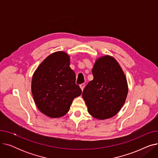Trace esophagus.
Here are the masks:
<instances>
[{
	"label": "esophagus",
	"mask_w": 158,
	"mask_h": 158,
	"mask_svg": "<svg viewBox=\"0 0 158 158\" xmlns=\"http://www.w3.org/2000/svg\"><path fill=\"white\" fill-rule=\"evenodd\" d=\"M80 88H81V89L82 91H83L84 88H85V84H84V83H83V84H81V85H80Z\"/></svg>",
	"instance_id": "esophagus-1"
}]
</instances>
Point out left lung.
Wrapping results in <instances>:
<instances>
[{"label":"left lung","mask_w":158,"mask_h":158,"mask_svg":"<svg viewBox=\"0 0 158 158\" xmlns=\"http://www.w3.org/2000/svg\"><path fill=\"white\" fill-rule=\"evenodd\" d=\"M94 79L82 92L88 113L104 120L117 114L126 102L127 82L121 66L112 56L99 57L92 69Z\"/></svg>","instance_id":"8db88e82"}]
</instances>
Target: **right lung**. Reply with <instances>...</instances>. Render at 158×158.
<instances>
[{"label": "right lung", "mask_w": 158, "mask_h": 158, "mask_svg": "<svg viewBox=\"0 0 158 158\" xmlns=\"http://www.w3.org/2000/svg\"><path fill=\"white\" fill-rule=\"evenodd\" d=\"M70 63L69 54L57 51L47 57L33 74V98L38 109L48 117L60 118L66 114L73 98L82 93Z\"/></svg>", "instance_id": "1"}]
</instances>
